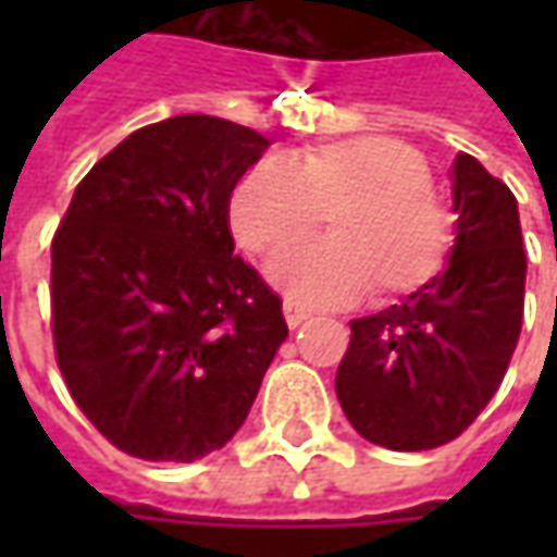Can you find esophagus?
<instances>
[{
	"label": "esophagus",
	"mask_w": 557,
	"mask_h": 557,
	"mask_svg": "<svg viewBox=\"0 0 557 557\" xmlns=\"http://www.w3.org/2000/svg\"><path fill=\"white\" fill-rule=\"evenodd\" d=\"M285 322H288V329H297V325H304L307 319H310V310L307 307H300V304H294V300H285Z\"/></svg>",
	"instance_id": "esophagus-1"
}]
</instances>
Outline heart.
I'll list each match as a JSON object with an SVG mask.
<instances>
[{
    "instance_id": "b5f03b06",
    "label": "heart",
    "mask_w": 557,
    "mask_h": 557,
    "mask_svg": "<svg viewBox=\"0 0 557 557\" xmlns=\"http://www.w3.org/2000/svg\"><path fill=\"white\" fill-rule=\"evenodd\" d=\"M322 212L333 238L285 251L269 282L294 304L337 307L431 285L453 253V220L434 201V173L396 139H350L297 158H263L228 195V225L247 253L269 257L306 237Z\"/></svg>"
}]
</instances>
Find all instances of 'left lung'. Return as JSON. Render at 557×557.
Returning <instances> with one entry per match:
<instances>
[{
    "label": "left lung",
    "mask_w": 557,
    "mask_h": 557,
    "mask_svg": "<svg viewBox=\"0 0 557 557\" xmlns=\"http://www.w3.org/2000/svg\"><path fill=\"white\" fill-rule=\"evenodd\" d=\"M456 245L431 285L350 322L334 391L369 443L396 453L456 440L503 384L524 319L518 201L471 154L453 161Z\"/></svg>",
    "instance_id": "left-lung-1"
}]
</instances>
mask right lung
Wrapping results in <instances>:
<instances>
[{
	"label": "right lung",
	"mask_w": 557,
	"mask_h": 557,
	"mask_svg": "<svg viewBox=\"0 0 557 557\" xmlns=\"http://www.w3.org/2000/svg\"><path fill=\"white\" fill-rule=\"evenodd\" d=\"M267 136L207 114L141 126L76 185L52 242L58 369L117 449L195 461L245 424L288 337L235 253L228 195Z\"/></svg>",
	"instance_id": "add662e5"
}]
</instances>
